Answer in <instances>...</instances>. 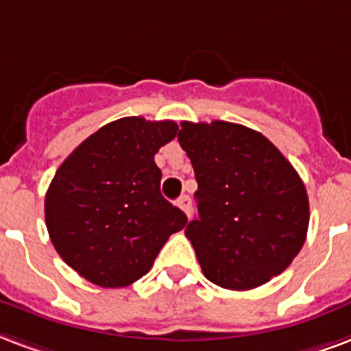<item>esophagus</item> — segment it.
Here are the masks:
<instances>
[{
	"label": "esophagus",
	"instance_id": "34e87169",
	"mask_svg": "<svg viewBox=\"0 0 351 351\" xmlns=\"http://www.w3.org/2000/svg\"><path fill=\"white\" fill-rule=\"evenodd\" d=\"M176 206H178V208H180V210L186 213L187 217L191 215V199H189L187 195H182L180 199L176 200Z\"/></svg>",
	"mask_w": 351,
	"mask_h": 351
}]
</instances>
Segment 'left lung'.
I'll return each instance as SVG.
<instances>
[{
	"label": "left lung",
	"instance_id": "obj_1",
	"mask_svg": "<svg viewBox=\"0 0 351 351\" xmlns=\"http://www.w3.org/2000/svg\"><path fill=\"white\" fill-rule=\"evenodd\" d=\"M178 143L193 165L199 217L189 221L204 276L248 291L293 263L309 226L304 182L287 158L252 128L182 121Z\"/></svg>",
	"mask_w": 351,
	"mask_h": 351
}]
</instances>
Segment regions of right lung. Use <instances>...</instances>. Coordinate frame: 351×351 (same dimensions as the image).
I'll use <instances>...</instances> for the list:
<instances>
[{
	"mask_svg": "<svg viewBox=\"0 0 351 351\" xmlns=\"http://www.w3.org/2000/svg\"><path fill=\"white\" fill-rule=\"evenodd\" d=\"M175 121L123 117L104 125L62 162L45 193V226L66 263L99 287H125L151 271L186 213L160 193V147Z\"/></svg>",
	"mask_w": 351,
	"mask_h": 351,
	"instance_id": "obj_1",
	"label": "right lung"
}]
</instances>
